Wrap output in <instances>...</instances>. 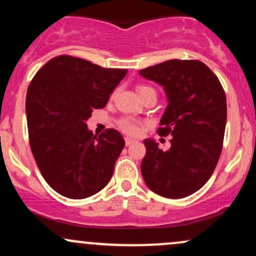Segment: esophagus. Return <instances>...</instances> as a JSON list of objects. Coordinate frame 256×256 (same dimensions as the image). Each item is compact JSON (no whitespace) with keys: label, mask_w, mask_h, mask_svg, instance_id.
I'll list each match as a JSON object with an SVG mask.
<instances>
[{"label":"esophagus","mask_w":256,"mask_h":256,"mask_svg":"<svg viewBox=\"0 0 256 256\" xmlns=\"http://www.w3.org/2000/svg\"><path fill=\"white\" fill-rule=\"evenodd\" d=\"M134 142H136V140H132V138H130V137H126V138H125V144H126V146H131V144H134Z\"/></svg>","instance_id":"34e87169"}]
</instances>
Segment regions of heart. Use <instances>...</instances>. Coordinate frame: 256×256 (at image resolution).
Listing matches in <instances>:
<instances>
[{"mask_svg": "<svg viewBox=\"0 0 256 256\" xmlns=\"http://www.w3.org/2000/svg\"><path fill=\"white\" fill-rule=\"evenodd\" d=\"M137 92H138V95H140V98H142V96H144L146 94L155 92V91H154V89H152L150 86H146V85H138ZM120 128H122L124 131L128 132V134H137V131H138V126L136 122H134L132 119H128V118L122 119V122H120Z\"/></svg>", "mask_w": 256, "mask_h": 256, "instance_id": "1", "label": "heart"}]
</instances>
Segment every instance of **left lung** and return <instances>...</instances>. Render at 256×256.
<instances>
[{"label": "left lung", "instance_id": "1", "mask_svg": "<svg viewBox=\"0 0 256 256\" xmlns=\"http://www.w3.org/2000/svg\"><path fill=\"white\" fill-rule=\"evenodd\" d=\"M140 76L164 88L167 107L161 136L171 134V146L158 148L152 138L140 172L158 195L182 198L201 189L222 154L226 125V98L216 76L198 60L165 61L140 70Z\"/></svg>", "mask_w": 256, "mask_h": 256}]
</instances>
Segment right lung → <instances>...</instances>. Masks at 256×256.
Listing matches in <instances>:
<instances>
[{
  "label": "right lung",
  "instance_id": "add662e5",
  "mask_svg": "<svg viewBox=\"0 0 256 256\" xmlns=\"http://www.w3.org/2000/svg\"><path fill=\"white\" fill-rule=\"evenodd\" d=\"M126 73L61 55L32 79L26 95L31 150L46 183L64 198L95 195L113 176L124 138L114 128L95 136L86 122Z\"/></svg>",
  "mask_w": 256,
  "mask_h": 256
}]
</instances>
